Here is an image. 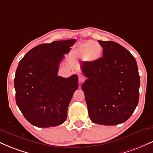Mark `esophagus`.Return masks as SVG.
<instances>
[{
	"instance_id": "1",
	"label": "esophagus",
	"mask_w": 153,
	"mask_h": 153,
	"mask_svg": "<svg viewBox=\"0 0 153 153\" xmlns=\"http://www.w3.org/2000/svg\"><path fill=\"white\" fill-rule=\"evenodd\" d=\"M85 77L83 76V75H79L78 77V81L80 83H82V82H83L84 81H85Z\"/></svg>"
}]
</instances>
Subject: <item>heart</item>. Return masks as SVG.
Segmentation results:
<instances>
[{"label":"heart","mask_w":153,"mask_h":153,"mask_svg":"<svg viewBox=\"0 0 153 153\" xmlns=\"http://www.w3.org/2000/svg\"><path fill=\"white\" fill-rule=\"evenodd\" d=\"M102 47L98 42L88 41L78 45L75 51L76 57L79 58H85L87 60L94 62L101 57Z\"/></svg>","instance_id":"heart-1"}]
</instances>
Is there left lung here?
<instances>
[{
    "label": "left lung",
    "mask_w": 153,
    "mask_h": 153,
    "mask_svg": "<svg viewBox=\"0 0 153 153\" xmlns=\"http://www.w3.org/2000/svg\"><path fill=\"white\" fill-rule=\"evenodd\" d=\"M103 57L81 67L88 114L95 124L117 125L131 117L139 101L140 75L136 59L119 44L99 41Z\"/></svg>",
    "instance_id": "obj_1"
}]
</instances>
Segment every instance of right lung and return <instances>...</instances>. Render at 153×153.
Instances as JSON below:
<instances>
[{"instance_id": "obj_1", "label": "right lung", "mask_w": 153, "mask_h": 153, "mask_svg": "<svg viewBox=\"0 0 153 153\" xmlns=\"http://www.w3.org/2000/svg\"><path fill=\"white\" fill-rule=\"evenodd\" d=\"M75 39L42 44L26 53L16 71V101L32 125L50 127L66 120L68 108L78 88V78L58 76L59 63Z\"/></svg>"}]
</instances>
